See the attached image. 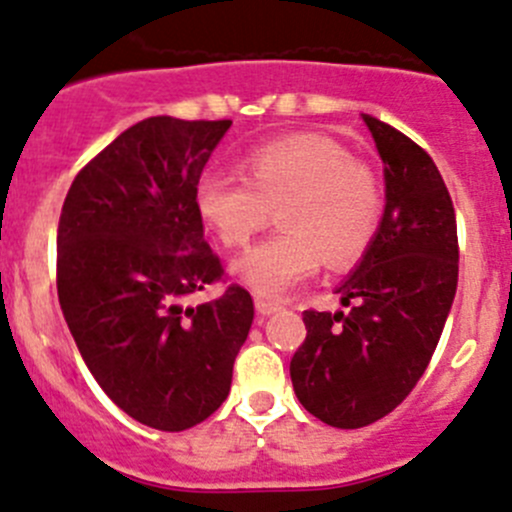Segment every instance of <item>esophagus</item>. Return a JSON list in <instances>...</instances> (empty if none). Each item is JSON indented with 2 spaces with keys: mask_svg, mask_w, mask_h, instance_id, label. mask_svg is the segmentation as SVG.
I'll use <instances>...</instances> for the list:
<instances>
[{
  "mask_svg": "<svg viewBox=\"0 0 512 512\" xmlns=\"http://www.w3.org/2000/svg\"><path fill=\"white\" fill-rule=\"evenodd\" d=\"M253 304H256V311H259V314H264V316L274 314V311L281 309L279 301L266 299V296H256V299H253Z\"/></svg>",
  "mask_w": 512,
  "mask_h": 512,
  "instance_id": "34e87169",
  "label": "esophagus"
}]
</instances>
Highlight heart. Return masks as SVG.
<instances>
[{"label":"heart","instance_id":"b5f03b06","mask_svg":"<svg viewBox=\"0 0 512 512\" xmlns=\"http://www.w3.org/2000/svg\"><path fill=\"white\" fill-rule=\"evenodd\" d=\"M279 208L276 236L248 248L233 274L261 296H284L319 271L354 266L374 243L384 196L367 163L319 133H296L253 150L246 178L206 170L196 211L226 248L246 246Z\"/></svg>","mask_w":512,"mask_h":512}]
</instances>
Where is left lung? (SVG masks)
Here are the masks:
<instances>
[{
  "label": "left lung",
  "mask_w": 512,
  "mask_h": 512,
  "mask_svg": "<svg viewBox=\"0 0 512 512\" xmlns=\"http://www.w3.org/2000/svg\"><path fill=\"white\" fill-rule=\"evenodd\" d=\"M384 163V216L357 269L337 286L349 311H304L291 382L306 412L357 430L402 405L425 374L457 289V221L430 155L362 115Z\"/></svg>",
  "instance_id": "8db88e82"
}]
</instances>
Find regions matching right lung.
<instances>
[{
    "label": "right lung",
    "mask_w": 512,
    "mask_h": 512,
    "mask_svg": "<svg viewBox=\"0 0 512 512\" xmlns=\"http://www.w3.org/2000/svg\"><path fill=\"white\" fill-rule=\"evenodd\" d=\"M228 128L140 120L75 175L57 228V296L87 369L125 415L163 432L223 405L253 321L238 284L186 304L223 281L196 183Z\"/></svg>",
    "instance_id": "add662e5"
}]
</instances>
